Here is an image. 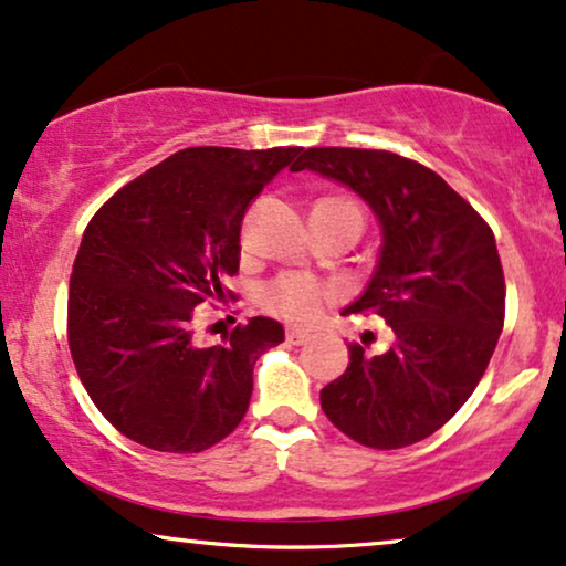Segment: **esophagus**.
<instances>
[{
  "mask_svg": "<svg viewBox=\"0 0 566 566\" xmlns=\"http://www.w3.org/2000/svg\"><path fill=\"white\" fill-rule=\"evenodd\" d=\"M311 339V334L303 332V328H287V342L290 345H305Z\"/></svg>",
  "mask_w": 566,
  "mask_h": 566,
  "instance_id": "obj_1",
  "label": "esophagus"
}]
</instances>
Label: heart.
<instances>
[{"mask_svg": "<svg viewBox=\"0 0 566 566\" xmlns=\"http://www.w3.org/2000/svg\"><path fill=\"white\" fill-rule=\"evenodd\" d=\"M318 203L355 206L353 200L347 198H324L318 200ZM332 297L334 287L321 284L318 279L307 274H297V271L271 279L266 287L261 290V305L266 307L269 313H274V316L292 321V324H311V321H316Z\"/></svg>", "mask_w": 566, "mask_h": 566, "instance_id": "obj_1", "label": "heart"}]
</instances>
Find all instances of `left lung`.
<instances>
[{
    "mask_svg": "<svg viewBox=\"0 0 566 566\" xmlns=\"http://www.w3.org/2000/svg\"><path fill=\"white\" fill-rule=\"evenodd\" d=\"M353 188L381 221L368 290L345 313L381 316L391 345L353 342L349 366L321 389L326 418L370 449H402L473 395L504 328V271L491 227L423 164L374 148H307L292 167Z\"/></svg>",
    "mask_w": 566,
    "mask_h": 566,
    "instance_id": "1",
    "label": "left lung"
}]
</instances>
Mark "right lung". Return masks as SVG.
<instances>
[{
	"label": "right lung",
	"instance_id": "1",
	"mask_svg": "<svg viewBox=\"0 0 566 566\" xmlns=\"http://www.w3.org/2000/svg\"><path fill=\"white\" fill-rule=\"evenodd\" d=\"M300 151L182 148L93 213L70 276L67 342L93 405L127 439L196 454L245 418L253 366L284 339L282 324L255 316L213 347L192 334L200 305L232 297L224 279L240 269L250 200Z\"/></svg>",
	"mask_w": 566,
	"mask_h": 566
}]
</instances>
